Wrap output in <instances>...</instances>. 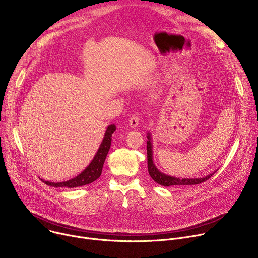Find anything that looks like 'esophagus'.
<instances>
[{
	"label": "esophagus",
	"mask_w": 258,
	"mask_h": 258,
	"mask_svg": "<svg viewBox=\"0 0 258 258\" xmlns=\"http://www.w3.org/2000/svg\"><path fill=\"white\" fill-rule=\"evenodd\" d=\"M139 121H140V118L138 115H133L131 118H130V121H128V124L132 128H136L138 125H139Z\"/></svg>",
	"instance_id": "1"
}]
</instances>
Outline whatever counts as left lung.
Segmentation results:
<instances>
[{"label": "left lung", "mask_w": 258, "mask_h": 258, "mask_svg": "<svg viewBox=\"0 0 258 258\" xmlns=\"http://www.w3.org/2000/svg\"><path fill=\"white\" fill-rule=\"evenodd\" d=\"M147 159H148V171L150 176L154 181L164 187H170V186H192V185H199V183L207 180L209 177L213 175L214 172L204 176V177H199V178H180V177H175L171 176L168 174H165L161 172L154 164L153 162V146H152V138L151 134L148 132L147 133Z\"/></svg>", "instance_id": "8db88e82"}]
</instances>
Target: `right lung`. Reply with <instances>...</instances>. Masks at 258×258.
<instances>
[{
	"mask_svg": "<svg viewBox=\"0 0 258 258\" xmlns=\"http://www.w3.org/2000/svg\"><path fill=\"white\" fill-rule=\"evenodd\" d=\"M116 130L115 124H110L108 125L103 141L99 147V149L94 156L91 163L83 170L79 175L75 176L73 178H70L68 180L59 181V182H53L48 180H43L46 185L56 188H77L89 185V183L95 181L97 178L100 177L102 173L103 164L105 162L106 156L108 154V151L110 149V146H111V140H112V134Z\"/></svg>",
	"mask_w": 258,
	"mask_h": 258,
	"instance_id": "add662e5",
	"label": "right lung"
}]
</instances>
